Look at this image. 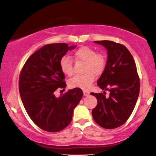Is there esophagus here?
I'll use <instances>...</instances> for the list:
<instances>
[{"label":"esophagus","mask_w":156,"mask_h":156,"mask_svg":"<svg viewBox=\"0 0 156 156\" xmlns=\"http://www.w3.org/2000/svg\"><path fill=\"white\" fill-rule=\"evenodd\" d=\"M89 94V92H87V91H83V95L84 96H88Z\"/></svg>","instance_id":"obj_1"}]
</instances>
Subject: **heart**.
<instances>
[{
	"instance_id": "obj_1",
	"label": "heart",
	"mask_w": 156,
	"mask_h": 156,
	"mask_svg": "<svg viewBox=\"0 0 156 156\" xmlns=\"http://www.w3.org/2000/svg\"><path fill=\"white\" fill-rule=\"evenodd\" d=\"M74 58L77 62H85L83 72L87 73L82 76H76L69 81V87L72 88H80L87 90L90 88L95 76L104 71L106 67V58L103 54L97 53L92 48L81 47L74 52ZM60 68L64 74L70 76L73 73V62L67 55L62 57L59 62Z\"/></svg>"
}]
</instances>
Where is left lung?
Listing matches in <instances>:
<instances>
[{
    "mask_svg": "<svg viewBox=\"0 0 156 156\" xmlns=\"http://www.w3.org/2000/svg\"><path fill=\"white\" fill-rule=\"evenodd\" d=\"M107 51L106 67L97 84L103 93L91 92L98 100L92 109V117L97 124L106 129L121 126L133 112L139 94L140 82L131 53L122 44L112 41H94ZM110 94L108 98L105 90Z\"/></svg>",
    "mask_w": 156,
    "mask_h": 156,
    "instance_id": "8db88e82",
    "label": "left lung"
}]
</instances>
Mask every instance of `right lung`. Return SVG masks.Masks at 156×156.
I'll list each match as a JSON object with an SVG mask.
<instances>
[{
  "instance_id": "1",
  "label": "right lung",
  "mask_w": 156,
  "mask_h": 156,
  "mask_svg": "<svg viewBox=\"0 0 156 156\" xmlns=\"http://www.w3.org/2000/svg\"><path fill=\"white\" fill-rule=\"evenodd\" d=\"M76 47L65 43L46 44L28 58L21 71L19 90L23 105L32 121L45 131L65 128L83 95L80 88L69 89L59 97L54 94L58 87H66L61 58Z\"/></svg>"
}]
</instances>
